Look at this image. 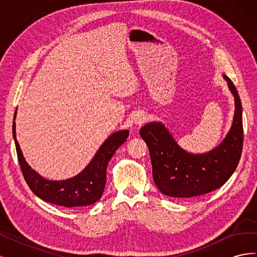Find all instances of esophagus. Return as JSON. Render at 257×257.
<instances>
[{"instance_id":"obj_1","label":"esophagus","mask_w":257,"mask_h":257,"mask_svg":"<svg viewBox=\"0 0 257 257\" xmlns=\"http://www.w3.org/2000/svg\"><path fill=\"white\" fill-rule=\"evenodd\" d=\"M146 119L147 118L144 113H138L135 116V124L136 125H142V124H144L146 122Z\"/></svg>"}]
</instances>
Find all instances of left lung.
<instances>
[{
	"label": "left lung",
	"mask_w": 257,
	"mask_h": 257,
	"mask_svg": "<svg viewBox=\"0 0 257 257\" xmlns=\"http://www.w3.org/2000/svg\"><path fill=\"white\" fill-rule=\"evenodd\" d=\"M235 96L236 110L231 128L220 146L205 154L182 150L160 122L148 123L141 136L149 148L152 175L158 189L169 197L188 198L212 192L234 174L243 145L242 106L235 84L224 76Z\"/></svg>",
	"instance_id": "obj_1"
}]
</instances>
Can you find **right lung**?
I'll use <instances>...</instances> for the list:
<instances>
[{"label": "right lung", "instance_id": "1", "mask_svg": "<svg viewBox=\"0 0 257 257\" xmlns=\"http://www.w3.org/2000/svg\"><path fill=\"white\" fill-rule=\"evenodd\" d=\"M13 135L19 165L29 188L36 196L47 203L72 208L90 206L102 197L106 184L108 162L110 161L116 149L125 143L128 137V131H119L108 137L90 164L79 175L62 181H51L44 179L29 166L16 139L15 121L13 123Z\"/></svg>", "mask_w": 257, "mask_h": 257}]
</instances>
